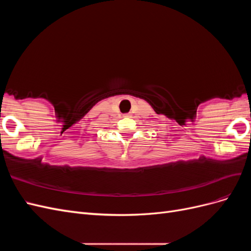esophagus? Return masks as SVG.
<instances>
[{"mask_svg": "<svg viewBox=\"0 0 251 251\" xmlns=\"http://www.w3.org/2000/svg\"><path fill=\"white\" fill-rule=\"evenodd\" d=\"M125 117H131V113H126V114H125Z\"/></svg>", "mask_w": 251, "mask_h": 251, "instance_id": "obj_1", "label": "esophagus"}]
</instances>
